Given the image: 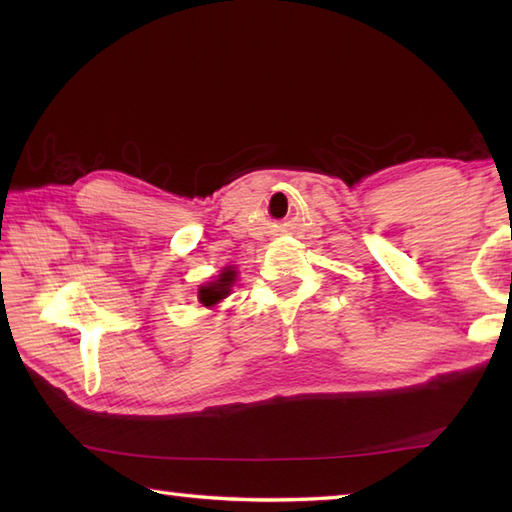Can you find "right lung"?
Returning <instances> with one entry per match:
<instances>
[{
	"mask_svg": "<svg viewBox=\"0 0 512 512\" xmlns=\"http://www.w3.org/2000/svg\"><path fill=\"white\" fill-rule=\"evenodd\" d=\"M233 277H235V270L228 268L222 273V279H217V282L199 288V302H202L204 306H213L219 302V299H224L228 293V286L233 284Z\"/></svg>",
	"mask_w": 512,
	"mask_h": 512,
	"instance_id": "add662e5",
	"label": "right lung"
}]
</instances>
